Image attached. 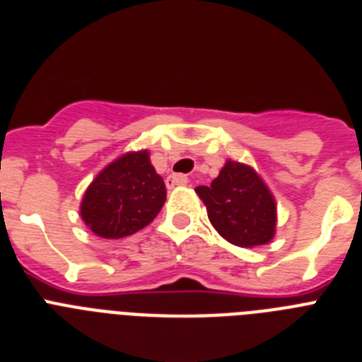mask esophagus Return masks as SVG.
Segmentation results:
<instances>
[{
	"mask_svg": "<svg viewBox=\"0 0 362 362\" xmlns=\"http://www.w3.org/2000/svg\"><path fill=\"white\" fill-rule=\"evenodd\" d=\"M167 187H175V186H186L187 182V176L186 175H171L167 176Z\"/></svg>",
	"mask_w": 362,
	"mask_h": 362,
	"instance_id": "obj_1",
	"label": "esophagus"
}]
</instances>
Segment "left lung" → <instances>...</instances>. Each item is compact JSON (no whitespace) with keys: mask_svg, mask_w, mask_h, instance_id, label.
<instances>
[{"mask_svg":"<svg viewBox=\"0 0 362 362\" xmlns=\"http://www.w3.org/2000/svg\"><path fill=\"white\" fill-rule=\"evenodd\" d=\"M209 223L235 247H259L274 238L276 202L250 165L228 160L211 186H199Z\"/></svg>","mask_w":362,"mask_h":362,"instance_id":"1","label":"left lung"}]
</instances>
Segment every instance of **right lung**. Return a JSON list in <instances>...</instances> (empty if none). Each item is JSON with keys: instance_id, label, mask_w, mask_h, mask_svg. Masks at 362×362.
I'll use <instances>...</instances> for the list:
<instances>
[{"instance_id": "add662e5", "label": "right lung", "mask_w": 362, "mask_h": 362, "mask_svg": "<svg viewBox=\"0 0 362 362\" xmlns=\"http://www.w3.org/2000/svg\"><path fill=\"white\" fill-rule=\"evenodd\" d=\"M165 195L163 178L154 171L148 151L127 153L88 186L81 217L99 238H127L153 223Z\"/></svg>"}]
</instances>
